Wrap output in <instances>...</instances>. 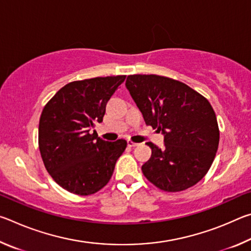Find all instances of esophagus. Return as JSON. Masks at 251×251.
<instances>
[{
    "label": "esophagus",
    "instance_id": "esophagus-1",
    "mask_svg": "<svg viewBox=\"0 0 251 251\" xmlns=\"http://www.w3.org/2000/svg\"><path fill=\"white\" fill-rule=\"evenodd\" d=\"M127 145H128L129 147H136V146H138V144L135 142H131V141H127Z\"/></svg>",
    "mask_w": 251,
    "mask_h": 251
}]
</instances>
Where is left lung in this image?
Listing matches in <instances>:
<instances>
[{
	"mask_svg": "<svg viewBox=\"0 0 251 251\" xmlns=\"http://www.w3.org/2000/svg\"><path fill=\"white\" fill-rule=\"evenodd\" d=\"M126 87L146 124L164 134L165 147L147 143L151 156L142 166L144 176L169 193L196 185L209 171L219 144L209 101L179 80L154 74L127 76Z\"/></svg>",
	"mask_w": 251,
	"mask_h": 251,
	"instance_id": "left-lung-1",
	"label": "left lung"
}]
</instances>
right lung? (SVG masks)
Masks as SVG:
<instances>
[{
    "instance_id": "1",
    "label": "right lung",
    "mask_w": 251,
    "mask_h": 251,
    "mask_svg": "<svg viewBox=\"0 0 251 251\" xmlns=\"http://www.w3.org/2000/svg\"><path fill=\"white\" fill-rule=\"evenodd\" d=\"M125 78L118 75L71 82L44 106L39 125L41 156L46 171L67 192L88 196L112 177L127 142L103 141L92 129L103 122L106 104Z\"/></svg>"
}]
</instances>
